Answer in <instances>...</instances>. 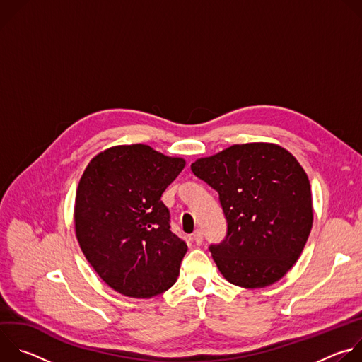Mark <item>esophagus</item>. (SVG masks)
<instances>
[{"instance_id":"obj_1","label":"esophagus","mask_w":362,"mask_h":362,"mask_svg":"<svg viewBox=\"0 0 362 362\" xmlns=\"http://www.w3.org/2000/svg\"><path fill=\"white\" fill-rule=\"evenodd\" d=\"M192 239L196 242V245H202V242H203V232H202L200 229L194 230V233H193Z\"/></svg>"}]
</instances>
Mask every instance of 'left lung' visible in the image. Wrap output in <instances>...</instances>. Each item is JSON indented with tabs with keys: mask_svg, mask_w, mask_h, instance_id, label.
<instances>
[{
	"mask_svg": "<svg viewBox=\"0 0 362 362\" xmlns=\"http://www.w3.org/2000/svg\"><path fill=\"white\" fill-rule=\"evenodd\" d=\"M193 175L219 194L226 236L212 243L221 274L242 288H265L298 261L313 228L311 185L281 146L235 144L196 160Z\"/></svg>",
	"mask_w": 362,
	"mask_h": 362,
	"instance_id": "left-lung-1",
	"label": "left lung"
}]
</instances>
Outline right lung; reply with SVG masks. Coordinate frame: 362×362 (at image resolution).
<instances>
[{"instance_id":"right-lung-1","label":"right lung","mask_w":362,"mask_h":362,"mask_svg":"<svg viewBox=\"0 0 362 362\" xmlns=\"http://www.w3.org/2000/svg\"><path fill=\"white\" fill-rule=\"evenodd\" d=\"M146 144L101 151L86 168L76 193V236L90 265L110 288L151 298L176 282L187 250L170 230L160 200L185 168Z\"/></svg>"}]
</instances>
